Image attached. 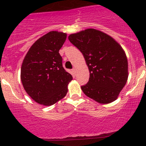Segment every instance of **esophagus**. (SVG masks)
Masks as SVG:
<instances>
[{
    "instance_id": "obj_1",
    "label": "esophagus",
    "mask_w": 146,
    "mask_h": 146,
    "mask_svg": "<svg viewBox=\"0 0 146 146\" xmlns=\"http://www.w3.org/2000/svg\"><path fill=\"white\" fill-rule=\"evenodd\" d=\"M72 70H73V72L74 73H76V68H73V69H72Z\"/></svg>"
}]
</instances>
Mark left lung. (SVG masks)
<instances>
[{
    "label": "left lung",
    "instance_id": "1",
    "mask_svg": "<svg viewBox=\"0 0 146 146\" xmlns=\"http://www.w3.org/2000/svg\"><path fill=\"white\" fill-rule=\"evenodd\" d=\"M68 39L81 51L89 68V81L81 86L82 92L101 104L116 100L128 79V61L122 47L95 29L72 34Z\"/></svg>",
    "mask_w": 146,
    "mask_h": 146
}]
</instances>
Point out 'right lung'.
I'll return each instance as SVG.
<instances>
[{
    "label": "right lung",
    "mask_w": 146,
    "mask_h": 146,
    "mask_svg": "<svg viewBox=\"0 0 146 146\" xmlns=\"http://www.w3.org/2000/svg\"><path fill=\"white\" fill-rule=\"evenodd\" d=\"M66 34L52 31L36 40L26 54L21 67V81L28 95L45 106L55 104L68 92L73 77L63 67L59 54Z\"/></svg>",
    "instance_id": "obj_1"
}]
</instances>
